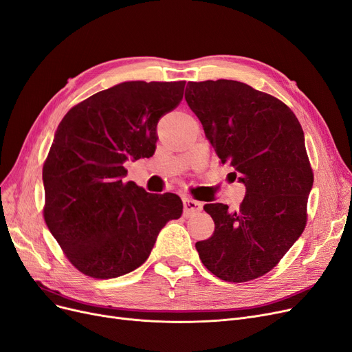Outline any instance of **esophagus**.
Returning <instances> with one entry per match:
<instances>
[{
	"mask_svg": "<svg viewBox=\"0 0 352 352\" xmlns=\"http://www.w3.org/2000/svg\"><path fill=\"white\" fill-rule=\"evenodd\" d=\"M182 203H184V216L186 217H190L191 214H195L198 211H201V208H203V204L200 201L192 200V198H187L186 197L184 200H182Z\"/></svg>",
	"mask_w": 352,
	"mask_h": 352,
	"instance_id": "34e87169",
	"label": "esophagus"
}]
</instances>
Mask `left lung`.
I'll use <instances>...</instances> for the list:
<instances>
[{
    "label": "left lung",
    "instance_id": "8db88e82",
    "mask_svg": "<svg viewBox=\"0 0 352 352\" xmlns=\"http://www.w3.org/2000/svg\"><path fill=\"white\" fill-rule=\"evenodd\" d=\"M186 100L221 164L246 187L239 210L204 206L216 227L195 249L221 280L261 278L307 226L314 173L302 126L283 102L236 80L188 82Z\"/></svg>",
    "mask_w": 352,
    "mask_h": 352
}]
</instances>
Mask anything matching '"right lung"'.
<instances>
[{"label":"right lung","instance_id":"right-lung-1","mask_svg":"<svg viewBox=\"0 0 352 352\" xmlns=\"http://www.w3.org/2000/svg\"><path fill=\"white\" fill-rule=\"evenodd\" d=\"M186 82H124L76 104L60 122L43 166L44 220L70 263L112 279L140 267L161 228L182 214L177 194L125 182L124 162L154 155L161 116Z\"/></svg>","mask_w":352,"mask_h":352}]
</instances>
